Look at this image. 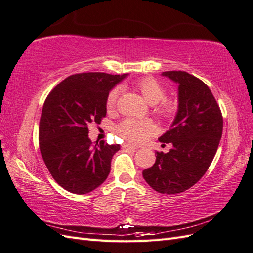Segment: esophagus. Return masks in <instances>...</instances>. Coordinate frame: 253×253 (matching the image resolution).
Segmentation results:
<instances>
[{
  "label": "esophagus",
  "instance_id": "1",
  "mask_svg": "<svg viewBox=\"0 0 253 253\" xmlns=\"http://www.w3.org/2000/svg\"><path fill=\"white\" fill-rule=\"evenodd\" d=\"M123 146H124V148H126V149H137V146H134L132 144H129V143L123 144Z\"/></svg>",
  "mask_w": 253,
  "mask_h": 253
}]
</instances>
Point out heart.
<instances>
[{
    "instance_id": "b5f03b06",
    "label": "heart",
    "mask_w": 253,
    "mask_h": 253,
    "mask_svg": "<svg viewBox=\"0 0 253 253\" xmlns=\"http://www.w3.org/2000/svg\"><path fill=\"white\" fill-rule=\"evenodd\" d=\"M137 88L148 103L154 105L160 101H161L155 109L156 112L160 115L164 117H171L175 113V111H177V103L173 100L164 99L166 95L165 89L154 79L148 78L141 80L137 84ZM119 95V88H114V89L109 92L107 102H105L108 110H112L115 107L116 99ZM116 130L123 139L129 141V142L138 143L150 136L153 132L154 127L149 122L126 119L117 125Z\"/></svg>"
}]
</instances>
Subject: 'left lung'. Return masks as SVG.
Here are the masks:
<instances>
[{
    "label": "left lung",
    "mask_w": 253,
    "mask_h": 253,
    "mask_svg": "<svg viewBox=\"0 0 253 253\" xmlns=\"http://www.w3.org/2000/svg\"><path fill=\"white\" fill-rule=\"evenodd\" d=\"M178 84V111L168 131L158 138L171 143L168 153L156 152L152 167L143 170L148 184L162 194L189 190L206 173L223 130L221 110L203 81L184 71L162 73Z\"/></svg>",
    "instance_id": "1"
}]
</instances>
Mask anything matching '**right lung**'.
Returning a JSON list of instances; mask_svg holds the SVG:
<instances>
[{"instance_id": "1", "label": "right lung", "mask_w": 253, "mask_h": 253, "mask_svg": "<svg viewBox=\"0 0 253 253\" xmlns=\"http://www.w3.org/2000/svg\"><path fill=\"white\" fill-rule=\"evenodd\" d=\"M127 75L74 74L47 96L40 121V150L51 177L64 190L82 195L108 178L111 161L121 146L92 143L88 126L101 123L109 92Z\"/></svg>"}]
</instances>
